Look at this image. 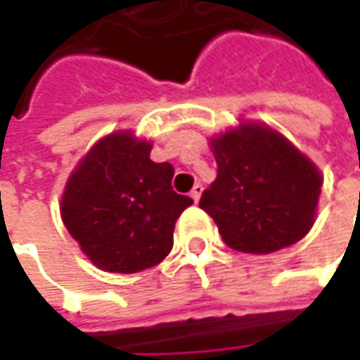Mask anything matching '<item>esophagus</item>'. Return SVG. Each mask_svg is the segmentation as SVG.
<instances>
[{
  "instance_id": "1",
  "label": "esophagus",
  "mask_w": 360,
  "mask_h": 360,
  "mask_svg": "<svg viewBox=\"0 0 360 360\" xmlns=\"http://www.w3.org/2000/svg\"><path fill=\"white\" fill-rule=\"evenodd\" d=\"M202 190H204V188H202L200 182H196V184H194V186H192V190H190V196H192V200H194V202H198V200H200Z\"/></svg>"
}]
</instances>
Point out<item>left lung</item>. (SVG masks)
Instances as JSON below:
<instances>
[{
    "mask_svg": "<svg viewBox=\"0 0 360 360\" xmlns=\"http://www.w3.org/2000/svg\"><path fill=\"white\" fill-rule=\"evenodd\" d=\"M212 152L218 174L200 208L230 248L270 255L311 230L321 172L278 131L246 124L214 138Z\"/></svg>",
    "mask_w": 360,
    "mask_h": 360,
    "instance_id": "8db88e82",
    "label": "left lung"
}]
</instances>
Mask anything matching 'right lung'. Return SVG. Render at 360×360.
I'll return each instance as SVG.
<instances>
[{"mask_svg":"<svg viewBox=\"0 0 360 360\" xmlns=\"http://www.w3.org/2000/svg\"><path fill=\"white\" fill-rule=\"evenodd\" d=\"M152 144L128 131L91 148L70 176L62 218L96 266L140 272L160 264L174 244V224L192 204L172 188L174 168L150 160Z\"/></svg>","mask_w":360,"mask_h":360,"instance_id":"add662e5","label":"right lung"}]
</instances>
